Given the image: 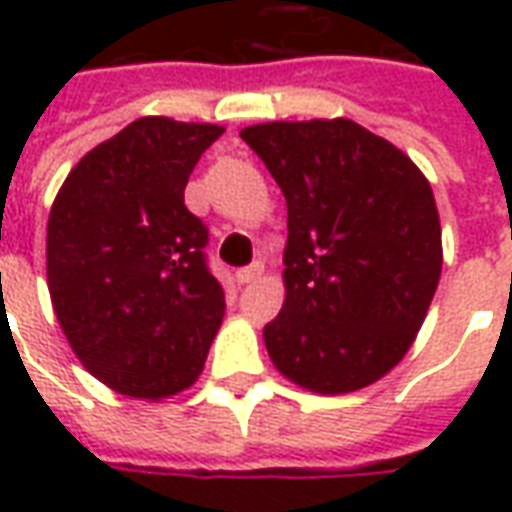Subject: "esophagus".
Returning <instances> with one entry per match:
<instances>
[{"label": "esophagus", "mask_w": 512, "mask_h": 512, "mask_svg": "<svg viewBox=\"0 0 512 512\" xmlns=\"http://www.w3.org/2000/svg\"><path fill=\"white\" fill-rule=\"evenodd\" d=\"M263 274V263H252V266L246 268H238V274H235V279H238V285H249V282H255L257 277Z\"/></svg>", "instance_id": "34e87169"}]
</instances>
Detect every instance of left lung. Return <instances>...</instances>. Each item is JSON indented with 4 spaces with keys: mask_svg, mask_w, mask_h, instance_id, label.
<instances>
[{
    "mask_svg": "<svg viewBox=\"0 0 512 512\" xmlns=\"http://www.w3.org/2000/svg\"><path fill=\"white\" fill-rule=\"evenodd\" d=\"M241 139L288 202L285 304L263 329L271 362L321 395L373 384L406 356L439 285L430 183L345 117L260 123Z\"/></svg>",
    "mask_w": 512,
    "mask_h": 512,
    "instance_id": "8db88e82",
    "label": "left lung"
}]
</instances>
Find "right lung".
<instances>
[{"label":"right lung","instance_id":"1","mask_svg":"<svg viewBox=\"0 0 512 512\" xmlns=\"http://www.w3.org/2000/svg\"><path fill=\"white\" fill-rule=\"evenodd\" d=\"M222 126L139 117L71 169L49 213L46 277L73 354L120 395L197 381L224 318L208 227L183 191Z\"/></svg>","mask_w":512,"mask_h":512}]
</instances>
